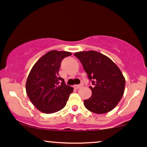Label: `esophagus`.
I'll list each match as a JSON object with an SVG mask.
<instances>
[{
	"mask_svg": "<svg viewBox=\"0 0 147 147\" xmlns=\"http://www.w3.org/2000/svg\"><path fill=\"white\" fill-rule=\"evenodd\" d=\"M83 86V84H79V85H75L74 86V87L75 88L78 89V88H80L81 87Z\"/></svg>",
	"mask_w": 147,
	"mask_h": 147,
	"instance_id": "esophagus-1",
	"label": "esophagus"
}]
</instances>
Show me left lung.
I'll return each mask as SVG.
<instances>
[{"label": "left lung", "mask_w": 147, "mask_h": 147, "mask_svg": "<svg viewBox=\"0 0 147 147\" xmlns=\"http://www.w3.org/2000/svg\"><path fill=\"white\" fill-rule=\"evenodd\" d=\"M95 86L90 87L92 95L84 100L88 111L97 114L110 112L122 99L125 78L120 69L106 55L93 50L75 52Z\"/></svg>", "instance_id": "1"}]
</instances>
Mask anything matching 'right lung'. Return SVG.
Wrapping results in <instances>:
<instances>
[{
  "label": "right lung",
  "mask_w": 147,
  "mask_h": 147,
  "mask_svg": "<svg viewBox=\"0 0 147 147\" xmlns=\"http://www.w3.org/2000/svg\"><path fill=\"white\" fill-rule=\"evenodd\" d=\"M71 55L70 52L51 50L30 70L25 84L26 93L33 105L43 113H54L63 109L73 91L59 76L62 59Z\"/></svg>",
  "instance_id": "1"
}]
</instances>
